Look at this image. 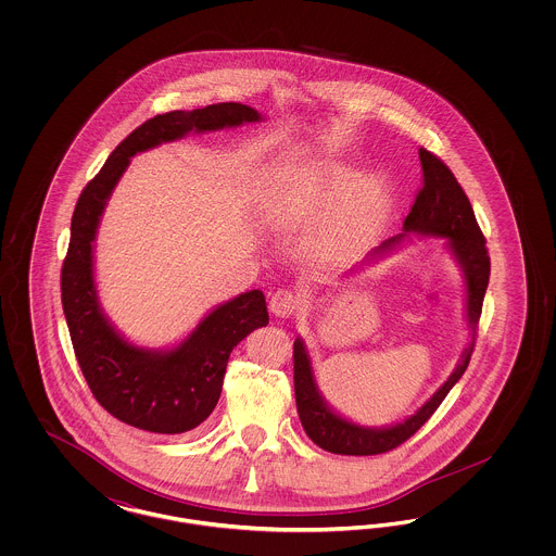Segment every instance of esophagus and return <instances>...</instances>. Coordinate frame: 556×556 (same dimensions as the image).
<instances>
[{"mask_svg": "<svg viewBox=\"0 0 556 556\" xmlns=\"http://www.w3.org/2000/svg\"><path fill=\"white\" fill-rule=\"evenodd\" d=\"M268 306L275 317H291L298 308V295L291 290H277L270 295Z\"/></svg>", "mask_w": 556, "mask_h": 556, "instance_id": "esophagus-1", "label": "esophagus"}]
</instances>
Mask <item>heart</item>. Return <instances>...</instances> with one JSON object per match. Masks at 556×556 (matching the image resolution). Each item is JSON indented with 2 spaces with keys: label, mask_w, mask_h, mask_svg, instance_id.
Instances as JSON below:
<instances>
[{
  "label": "heart",
  "mask_w": 556,
  "mask_h": 556,
  "mask_svg": "<svg viewBox=\"0 0 556 556\" xmlns=\"http://www.w3.org/2000/svg\"><path fill=\"white\" fill-rule=\"evenodd\" d=\"M354 186V173L340 164L302 175L275 193L270 202V216L279 225H293L311 216L331 214L352 195ZM386 211L388 191L383 184L377 179L363 181L344 218L345 236L361 238L372 233L381 225Z\"/></svg>",
  "instance_id": "heart-1"
}]
</instances>
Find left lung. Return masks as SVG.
Masks as SVG:
<instances>
[{"label":"left lung","instance_id":"8db88e82","mask_svg":"<svg viewBox=\"0 0 556 556\" xmlns=\"http://www.w3.org/2000/svg\"><path fill=\"white\" fill-rule=\"evenodd\" d=\"M419 160L424 168V184L415 198V204L404 218V233L396 238L386 239L375 254H381L400 243L406 233L419 236H438L448 239L450 252L463 268L465 288H467V320L471 329V342L465 348L460 363L452 370L448 381L425 402L424 406L402 424L372 429L345 421L336 415L323 396L318 394L317 381L313 375L311 356L306 345L298 338L293 342V388H295V406L306 435L317 444L318 448L333 454H352V456H370L383 454L404 444L410 435H415L427 419L435 413L442 400L448 396L454 383L463 377L471 361L476 348L477 323L481 317L483 295L490 281V256L485 248V238L476 220V212L463 187L448 166L431 154L429 150H419Z\"/></svg>","mask_w":556,"mask_h":556}]
</instances>
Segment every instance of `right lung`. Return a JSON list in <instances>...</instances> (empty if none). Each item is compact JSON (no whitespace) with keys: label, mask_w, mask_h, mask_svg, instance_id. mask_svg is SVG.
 Segmentation results:
<instances>
[{"label":"right lung","mask_w":556,"mask_h":556,"mask_svg":"<svg viewBox=\"0 0 556 556\" xmlns=\"http://www.w3.org/2000/svg\"><path fill=\"white\" fill-rule=\"evenodd\" d=\"M256 121L261 114L254 108L236 102L159 114L116 146L79 195L60 277L62 308L91 394L123 424L175 435L206 421L220 397L231 350L248 333L265 327L268 313L263 291H245L216 306L173 350L129 344L104 315L93 279V241L108 198L135 154L189 131H216Z\"/></svg>","instance_id":"obj_1"}]
</instances>
